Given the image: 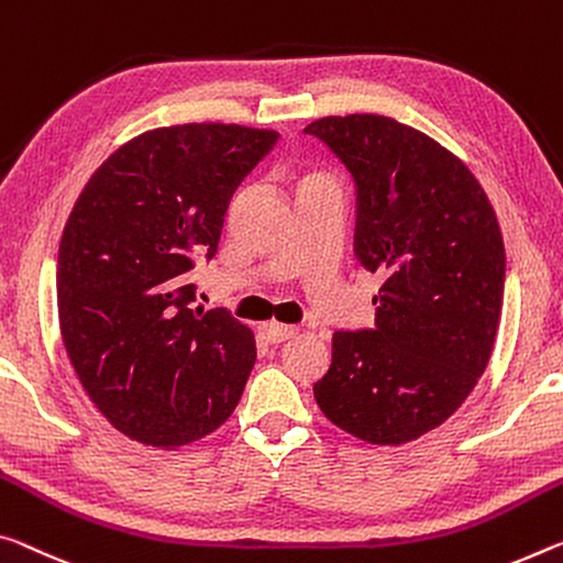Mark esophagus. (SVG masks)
Wrapping results in <instances>:
<instances>
[{
    "label": "esophagus",
    "instance_id": "esophagus-1",
    "mask_svg": "<svg viewBox=\"0 0 563 563\" xmlns=\"http://www.w3.org/2000/svg\"><path fill=\"white\" fill-rule=\"evenodd\" d=\"M261 330L271 343H283L298 333L296 325H283V323H263Z\"/></svg>",
    "mask_w": 563,
    "mask_h": 563
}]
</instances>
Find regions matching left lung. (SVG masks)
<instances>
[{
	"label": "left lung",
	"instance_id": "obj_1",
	"mask_svg": "<svg viewBox=\"0 0 563 563\" xmlns=\"http://www.w3.org/2000/svg\"><path fill=\"white\" fill-rule=\"evenodd\" d=\"M351 169L355 255L386 275L376 328L333 333L313 386L330 423L365 443L416 441L456 413L490 361L506 253L484 187L421 130L383 114L306 128Z\"/></svg>",
	"mask_w": 563,
	"mask_h": 563
}]
</instances>
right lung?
<instances>
[{
    "instance_id": "add662e5",
    "label": "right lung",
    "mask_w": 563,
    "mask_h": 563,
    "mask_svg": "<svg viewBox=\"0 0 563 563\" xmlns=\"http://www.w3.org/2000/svg\"><path fill=\"white\" fill-rule=\"evenodd\" d=\"M278 137L222 122L147 130L95 169L69 212L62 341L87 396L132 441L180 449L243 396L253 330L225 308H192L187 273L218 253L230 198Z\"/></svg>"
}]
</instances>
